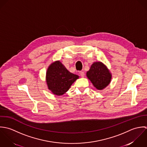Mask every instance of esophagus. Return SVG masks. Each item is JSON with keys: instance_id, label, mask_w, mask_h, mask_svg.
I'll list each match as a JSON object with an SVG mask.
<instances>
[{"instance_id": "1", "label": "esophagus", "mask_w": 147, "mask_h": 147, "mask_svg": "<svg viewBox=\"0 0 147 147\" xmlns=\"http://www.w3.org/2000/svg\"><path fill=\"white\" fill-rule=\"evenodd\" d=\"M80 74L82 77H84V76H85V73L84 71H80Z\"/></svg>"}]
</instances>
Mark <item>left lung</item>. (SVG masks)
Listing matches in <instances>:
<instances>
[{
	"mask_svg": "<svg viewBox=\"0 0 147 147\" xmlns=\"http://www.w3.org/2000/svg\"><path fill=\"white\" fill-rule=\"evenodd\" d=\"M86 77L93 86L98 90L106 88L111 82L112 74L103 62H94L86 72Z\"/></svg>",
	"mask_w": 147,
	"mask_h": 147,
	"instance_id": "obj_1",
	"label": "left lung"
}]
</instances>
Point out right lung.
<instances>
[{"instance_id": "add662e5", "label": "right lung", "mask_w": 147, "mask_h": 147, "mask_svg": "<svg viewBox=\"0 0 147 147\" xmlns=\"http://www.w3.org/2000/svg\"><path fill=\"white\" fill-rule=\"evenodd\" d=\"M79 76L70 73L59 61H56L48 67L46 82L48 89L55 95L60 96L67 92Z\"/></svg>"}]
</instances>
